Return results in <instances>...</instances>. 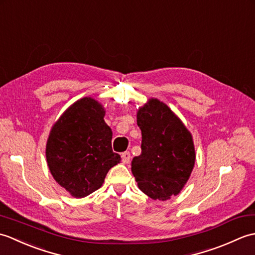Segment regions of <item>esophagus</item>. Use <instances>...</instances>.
<instances>
[{"mask_svg":"<svg viewBox=\"0 0 255 255\" xmlns=\"http://www.w3.org/2000/svg\"><path fill=\"white\" fill-rule=\"evenodd\" d=\"M122 159H123V162L125 164H127L130 162V159H131V154L129 151H125V152L122 153Z\"/></svg>","mask_w":255,"mask_h":255,"instance_id":"1","label":"esophagus"}]
</instances>
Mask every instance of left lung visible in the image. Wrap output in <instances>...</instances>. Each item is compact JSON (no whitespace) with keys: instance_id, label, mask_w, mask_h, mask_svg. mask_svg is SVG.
<instances>
[{"instance_id":"obj_1","label":"left lung","mask_w":255,"mask_h":255,"mask_svg":"<svg viewBox=\"0 0 255 255\" xmlns=\"http://www.w3.org/2000/svg\"><path fill=\"white\" fill-rule=\"evenodd\" d=\"M137 125L141 129V154L132 159L131 172L138 187L152 199H170L182 191L193 171L196 155L192 134L156 99L139 108Z\"/></svg>"}]
</instances>
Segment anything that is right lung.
Here are the masks:
<instances>
[{
  "label": "right lung",
  "instance_id": "right-lung-1",
  "mask_svg": "<svg viewBox=\"0 0 255 255\" xmlns=\"http://www.w3.org/2000/svg\"><path fill=\"white\" fill-rule=\"evenodd\" d=\"M104 116L101 103L83 97L62 114L48 137L46 158L51 175L75 198L99 189L111 167L122 160L113 152V132Z\"/></svg>",
  "mask_w": 255,
  "mask_h": 255
}]
</instances>
